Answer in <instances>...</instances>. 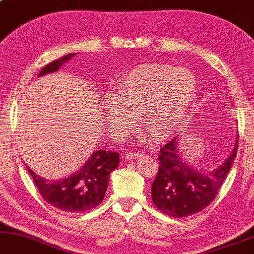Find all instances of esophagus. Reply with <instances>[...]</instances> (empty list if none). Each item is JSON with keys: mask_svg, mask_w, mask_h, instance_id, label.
<instances>
[{"mask_svg": "<svg viewBox=\"0 0 254 254\" xmlns=\"http://www.w3.org/2000/svg\"><path fill=\"white\" fill-rule=\"evenodd\" d=\"M141 155H142L141 153H139V152H127L126 158H127V160H133V159L140 158Z\"/></svg>", "mask_w": 254, "mask_h": 254, "instance_id": "esophagus-1", "label": "esophagus"}]
</instances>
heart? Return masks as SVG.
Segmentation results:
<instances>
[{
    "mask_svg": "<svg viewBox=\"0 0 254 254\" xmlns=\"http://www.w3.org/2000/svg\"><path fill=\"white\" fill-rule=\"evenodd\" d=\"M197 80L191 71L164 63H146L127 71L116 81L113 98L107 99L109 127L122 132L141 126L158 140L173 135L193 105Z\"/></svg>",
    "mask_w": 254,
    "mask_h": 254,
    "instance_id": "obj_1",
    "label": "heart"
}]
</instances>
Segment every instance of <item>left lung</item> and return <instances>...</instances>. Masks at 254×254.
<instances>
[{
  "instance_id": "obj_1",
  "label": "left lung",
  "mask_w": 254,
  "mask_h": 254,
  "mask_svg": "<svg viewBox=\"0 0 254 254\" xmlns=\"http://www.w3.org/2000/svg\"><path fill=\"white\" fill-rule=\"evenodd\" d=\"M177 139L174 137L160 148V164L152 185V200L167 215L187 217L201 212L219 194L237 153L238 140L229 158L216 169L206 173L182 161Z\"/></svg>"
}]
</instances>
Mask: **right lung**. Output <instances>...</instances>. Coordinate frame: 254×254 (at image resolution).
Segmentation results:
<instances>
[{
  "label": "right lung",
  "mask_w": 254,
  "mask_h": 254,
  "mask_svg": "<svg viewBox=\"0 0 254 254\" xmlns=\"http://www.w3.org/2000/svg\"><path fill=\"white\" fill-rule=\"evenodd\" d=\"M76 54H67L47 64L39 76L56 72ZM120 163V154L100 149L92 154L80 170L61 181L45 180L27 168L39 193L49 205L66 213H83L99 206L105 198L110 173Z\"/></svg>",
  "instance_id": "add662e5"
}]
</instances>
